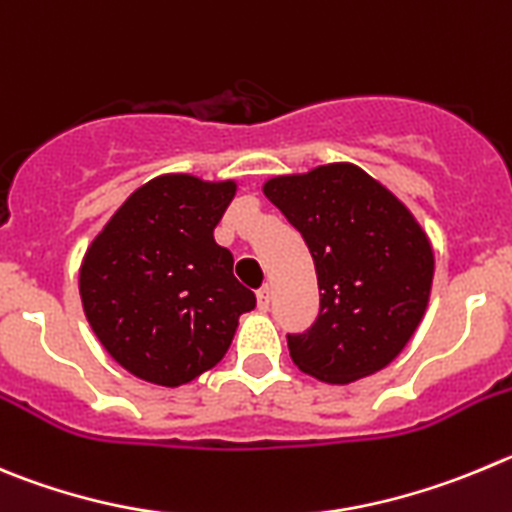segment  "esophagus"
Here are the masks:
<instances>
[{
	"label": "esophagus",
	"mask_w": 512,
	"mask_h": 512,
	"mask_svg": "<svg viewBox=\"0 0 512 512\" xmlns=\"http://www.w3.org/2000/svg\"><path fill=\"white\" fill-rule=\"evenodd\" d=\"M257 308H260V310L270 308V288L257 290Z\"/></svg>",
	"instance_id": "esophagus-1"
}]
</instances>
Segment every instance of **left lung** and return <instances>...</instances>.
Segmentation results:
<instances>
[{"mask_svg": "<svg viewBox=\"0 0 512 512\" xmlns=\"http://www.w3.org/2000/svg\"><path fill=\"white\" fill-rule=\"evenodd\" d=\"M262 194L305 240L321 290L318 321L288 336L295 366L341 386L386 369L432 295L434 250L412 209L348 161L270 176Z\"/></svg>", "mask_w": 512, "mask_h": 512, "instance_id": "left-lung-1", "label": "left lung"}]
</instances>
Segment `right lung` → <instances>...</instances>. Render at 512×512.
<instances>
[{
    "mask_svg": "<svg viewBox=\"0 0 512 512\" xmlns=\"http://www.w3.org/2000/svg\"><path fill=\"white\" fill-rule=\"evenodd\" d=\"M237 181L161 174L138 186L103 224L80 262L90 328L128 374L184 386L227 353L255 295L237 283L214 227Z\"/></svg>",
    "mask_w": 512,
    "mask_h": 512,
    "instance_id": "1",
    "label": "right lung"
}]
</instances>
